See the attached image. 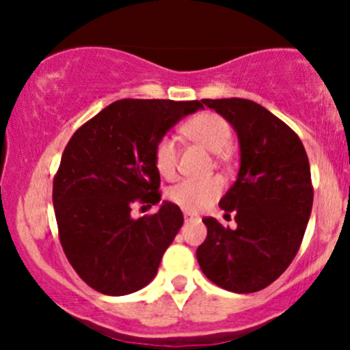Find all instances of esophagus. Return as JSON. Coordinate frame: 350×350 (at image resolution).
<instances>
[{
	"instance_id": "1",
	"label": "esophagus",
	"mask_w": 350,
	"mask_h": 350,
	"mask_svg": "<svg viewBox=\"0 0 350 350\" xmlns=\"http://www.w3.org/2000/svg\"><path fill=\"white\" fill-rule=\"evenodd\" d=\"M184 217H185V221H194V219H200L196 213H191V212H184Z\"/></svg>"
}]
</instances>
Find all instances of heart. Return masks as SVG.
<instances>
[{
  "mask_svg": "<svg viewBox=\"0 0 350 350\" xmlns=\"http://www.w3.org/2000/svg\"><path fill=\"white\" fill-rule=\"evenodd\" d=\"M182 133L189 140L205 147L213 154L224 152L230 147L233 131L224 117L212 112H202L191 117ZM154 166L163 178H173L177 173V144L172 137H163L154 147ZM222 180L219 177L187 178L168 189V200L185 212H200L212 205L222 193Z\"/></svg>",
  "mask_w": 350,
  "mask_h": 350,
  "instance_id": "heart-1",
  "label": "heart"
}]
</instances>
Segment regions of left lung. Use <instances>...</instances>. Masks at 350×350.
<instances>
[{
	"label": "left lung",
	"instance_id": "obj_1",
	"mask_svg": "<svg viewBox=\"0 0 350 350\" xmlns=\"http://www.w3.org/2000/svg\"><path fill=\"white\" fill-rule=\"evenodd\" d=\"M237 131L240 170L219 206L237 228L205 217L196 258L206 279L231 293H256L295 259L314 202L310 165L301 140L267 108L242 98L202 100Z\"/></svg>",
	"mask_w": 350,
	"mask_h": 350
}]
</instances>
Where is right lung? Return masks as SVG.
Returning <instances> with one entry per match:
<instances>
[{
  "instance_id": "right-lung-1",
  "label": "right lung",
  "mask_w": 350,
  "mask_h": 350,
  "mask_svg": "<svg viewBox=\"0 0 350 350\" xmlns=\"http://www.w3.org/2000/svg\"><path fill=\"white\" fill-rule=\"evenodd\" d=\"M198 108L200 101H113L68 142L52 187L55 221L68 261L98 293L124 296L156 277L184 215L170 202L140 219L131 208L159 203L154 147Z\"/></svg>"
}]
</instances>
